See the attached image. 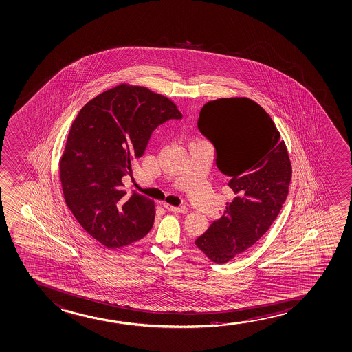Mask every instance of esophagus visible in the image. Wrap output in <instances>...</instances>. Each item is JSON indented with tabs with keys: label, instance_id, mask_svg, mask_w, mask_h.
Returning <instances> with one entry per match:
<instances>
[{
	"label": "esophagus",
	"instance_id": "obj_1",
	"mask_svg": "<svg viewBox=\"0 0 352 352\" xmlns=\"http://www.w3.org/2000/svg\"><path fill=\"white\" fill-rule=\"evenodd\" d=\"M164 208L165 209H168V210L173 211V212H177V214H187L188 212V209L186 208V206H181V208H177V206H173V205L164 204Z\"/></svg>",
	"mask_w": 352,
	"mask_h": 352
}]
</instances>
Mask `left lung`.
Returning a JSON list of instances; mask_svg holds the SVG:
<instances>
[{"label":"left lung","mask_w":352,"mask_h":352,"mask_svg":"<svg viewBox=\"0 0 352 352\" xmlns=\"http://www.w3.org/2000/svg\"><path fill=\"white\" fill-rule=\"evenodd\" d=\"M198 127L216 148V165L231 177L234 199L195 241L215 263L247 252L268 231L282 210L292 179L288 149L271 116L247 97L208 102Z\"/></svg>","instance_id":"obj_1"}]
</instances>
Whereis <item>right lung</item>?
<instances>
[{"label": "right lung", "instance_id": "1", "mask_svg": "<svg viewBox=\"0 0 352 352\" xmlns=\"http://www.w3.org/2000/svg\"><path fill=\"white\" fill-rule=\"evenodd\" d=\"M182 119L173 100L144 86L120 84L81 108L59 160L65 204L85 231L104 247H125L147 236L155 203L124 190L122 177L141 157L152 132Z\"/></svg>", "mask_w": 352, "mask_h": 352}]
</instances>
